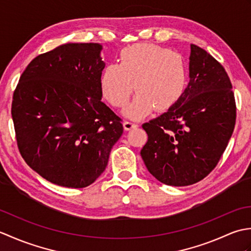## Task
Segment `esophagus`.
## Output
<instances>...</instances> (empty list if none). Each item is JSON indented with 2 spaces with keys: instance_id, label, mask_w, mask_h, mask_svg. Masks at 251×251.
<instances>
[{
  "instance_id": "esophagus-1",
  "label": "esophagus",
  "mask_w": 251,
  "mask_h": 251,
  "mask_svg": "<svg viewBox=\"0 0 251 251\" xmlns=\"http://www.w3.org/2000/svg\"><path fill=\"white\" fill-rule=\"evenodd\" d=\"M123 126H124L125 130H130V129H134V128H137L138 124H136V123L134 122H130V121H124L123 122Z\"/></svg>"
}]
</instances>
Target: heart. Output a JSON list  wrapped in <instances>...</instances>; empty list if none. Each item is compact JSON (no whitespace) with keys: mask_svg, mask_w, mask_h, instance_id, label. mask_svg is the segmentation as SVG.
I'll return each mask as SVG.
<instances>
[{"mask_svg":"<svg viewBox=\"0 0 251 251\" xmlns=\"http://www.w3.org/2000/svg\"><path fill=\"white\" fill-rule=\"evenodd\" d=\"M186 84V68L177 52L153 44H135L122 50L120 63H109L101 73V93L109 103L123 108L131 120L145 119L154 109L166 111L177 103Z\"/></svg>","mask_w":251,"mask_h":251,"instance_id":"1","label":"heart"}]
</instances>
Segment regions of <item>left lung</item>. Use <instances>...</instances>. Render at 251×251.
I'll return each instance as SVG.
<instances>
[{
	"mask_svg": "<svg viewBox=\"0 0 251 251\" xmlns=\"http://www.w3.org/2000/svg\"><path fill=\"white\" fill-rule=\"evenodd\" d=\"M188 87L177 103L142 125L148 142L140 152L148 170L167 185L204 179L233 134L236 105L230 78L219 62L191 44Z\"/></svg>",
	"mask_w": 251,
	"mask_h": 251,
	"instance_id": "8db88e82",
	"label": "left lung"
}]
</instances>
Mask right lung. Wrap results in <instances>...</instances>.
I'll list each match as a JSON object with an SVG mask.
<instances>
[{
	"mask_svg": "<svg viewBox=\"0 0 251 251\" xmlns=\"http://www.w3.org/2000/svg\"><path fill=\"white\" fill-rule=\"evenodd\" d=\"M98 43H67L39 55L15 89L12 117L25 163L50 182L81 189L104 172L123 134L101 101Z\"/></svg>",
	"mask_w": 251,
	"mask_h": 251,
	"instance_id": "obj_1",
	"label": "right lung"
}]
</instances>
